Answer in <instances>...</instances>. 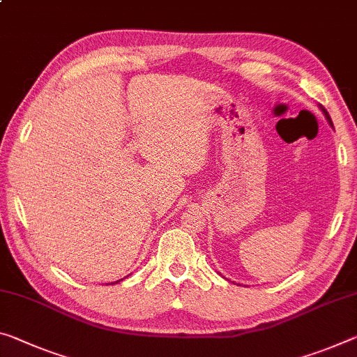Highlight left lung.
Masks as SVG:
<instances>
[{
    "mask_svg": "<svg viewBox=\"0 0 357 357\" xmlns=\"http://www.w3.org/2000/svg\"><path fill=\"white\" fill-rule=\"evenodd\" d=\"M322 107V106H321ZM322 112H324V116L327 117V121H329V123H331V126L333 127V123H332V119H331V116H329V112H327L326 109H324V107H322Z\"/></svg>",
    "mask_w": 357,
    "mask_h": 357,
    "instance_id": "1",
    "label": "left lung"
}]
</instances>
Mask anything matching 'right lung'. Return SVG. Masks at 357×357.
Wrapping results in <instances>:
<instances>
[{
	"label": "right lung",
	"mask_w": 357,
	"mask_h": 357,
	"mask_svg": "<svg viewBox=\"0 0 357 357\" xmlns=\"http://www.w3.org/2000/svg\"><path fill=\"white\" fill-rule=\"evenodd\" d=\"M116 282H119V281H116Z\"/></svg>",
	"instance_id": "add662e5"
}]
</instances>
